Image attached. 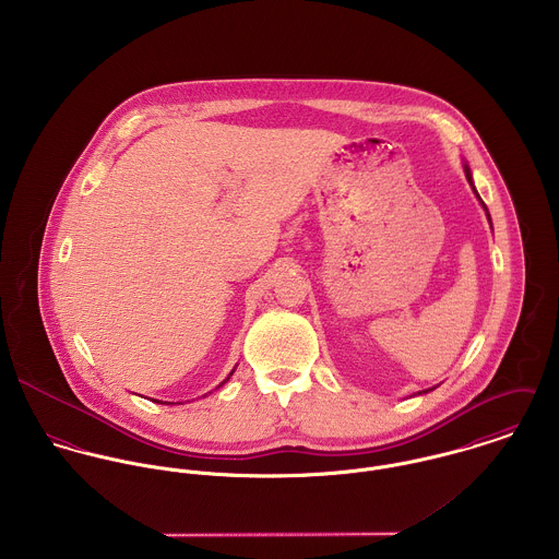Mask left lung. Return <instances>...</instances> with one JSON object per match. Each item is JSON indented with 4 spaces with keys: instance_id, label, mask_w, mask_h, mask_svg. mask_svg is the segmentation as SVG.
Instances as JSON below:
<instances>
[{
    "instance_id": "obj_1",
    "label": "left lung",
    "mask_w": 559,
    "mask_h": 559,
    "mask_svg": "<svg viewBox=\"0 0 559 559\" xmlns=\"http://www.w3.org/2000/svg\"><path fill=\"white\" fill-rule=\"evenodd\" d=\"M465 171H467V180L472 182V171H469V167H467V165H465ZM488 219H490V217H488Z\"/></svg>"
}]
</instances>
